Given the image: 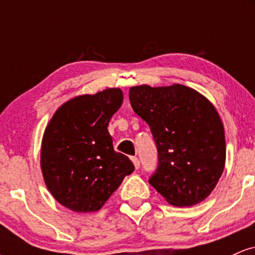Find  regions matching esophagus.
I'll list each match as a JSON object with an SVG mask.
<instances>
[{"mask_svg": "<svg viewBox=\"0 0 255 255\" xmlns=\"http://www.w3.org/2000/svg\"><path fill=\"white\" fill-rule=\"evenodd\" d=\"M131 162H133L134 166H135V169H139L140 168V160L137 157H131Z\"/></svg>", "mask_w": 255, "mask_h": 255, "instance_id": "esophagus-1", "label": "esophagus"}]
</instances>
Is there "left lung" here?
I'll list each match as a JSON object with an SVG mask.
<instances>
[{
    "mask_svg": "<svg viewBox=\"0 0 255 255\" xmlns=\"http://www.w3.org/2000/svg\"><path fill=\"white\" fill-rule=\"evenodd\" d=\"M134 113L150 126L158 166L148 182L174 206H193L215 189L225 164L222 120L211 102L174 84L129 89Z\"/></svg>",
    "mask_w": 255,
    "mask_h": 255,
    "instance_id": "1",
    "label": "left lung"
}]
</instances>
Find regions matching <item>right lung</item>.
I'll use <instances>...</instances> for the list:
<instances>
[{
	"label": "right lung",
	"instance_id": "1",
	"mask_svg": "<svg viewBox=\"0 0 255 255\" xmlns=\"http://www.w3.org/2000/svg\"><path fill=\"white\" fill-rule=\"evenodd\" d=\"M124 102L107 89L66 102L46 126L40 169L49 192L74 212L98 211L134 171L131 160L114 150L108 125Z\"/></svg>",
	"mask_w": 255,
	"mask_h": 255
}]
</instances>
